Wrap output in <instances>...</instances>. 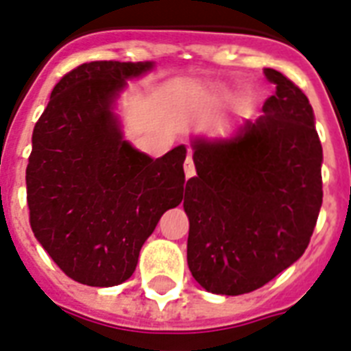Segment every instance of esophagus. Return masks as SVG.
<instances>
[{
	"instance_id": "34e87169",
	"label": "esophagus",
	"mask_w": 351,
	"mask_h": 351,
	"mask_svg": "<svg viewBox=\"0 0 351 351\" xmlns=\"http://www.w3.org/2000/svg\"><path fill=\"white\" fill-rule=\"evenodd\" d=\"M184 171H186V178L195 176V164H193V158H191V154H187L186 162H184Z\"/></svg>"
}]
</instances>
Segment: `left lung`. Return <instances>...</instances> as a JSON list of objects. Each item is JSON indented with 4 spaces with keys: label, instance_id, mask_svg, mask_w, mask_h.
Instances as JSON below:
<instances>
[{
    "label": "left lung",
    "instance_id": "left-lung-1",
    "mask_svg": "<svg viewBox=\"0 0 351 351\" xmlns=\"http://www.w3.org/2000/svg\"><path fill=\"white\" fill-rule=\"evenodd\" d=\"M263 116L230 138L195 136L184 191L187 265L213 294L263 287L306 252L322 206V145L309 99L272 68Z\"/></svg>",
    "mask_w": 351,
    "mask_h": 351
}]
</instances>
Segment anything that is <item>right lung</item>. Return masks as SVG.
<instances>
[{
  "mask_svg": "<svg viewBox=\"0 0 351 351\" xmlns=\"http://www.w3.org/2000/svg\"><path fill=\"white\" fill-rule=\"evenodd\" d=\"M154 62L97 60L64 75L33 130L25 171L34 237L92 287L132 276L147 237L184 199L186 145L151 158L123 138L116 114L127 80Z\"/></svg>",
  "mask_w": 351,
  "mask_h": 351,
  "instance_id": "obj_1",
  "label": "right lung"
}]
</instances>
